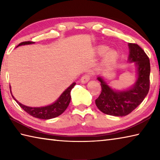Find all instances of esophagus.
Wrapping results in <instances>:
<instances>
[{
    "mask_svg": "<svg viewBox=\"0 0 160 160\" xmlns=\"http://www.w3.org/2000/svg\"><path fill=\"white\" fill-rule=\"evenodd\" d=\"M90 79V73H86L83 75V76L80 79V82L83 83V84H85L88 82L89 80Z\"/></svg>",
    "mask_w": 160,
    "mask_h": 160,
    "instance_id": "1",
    "label": "esophagus"
}]
</instances>
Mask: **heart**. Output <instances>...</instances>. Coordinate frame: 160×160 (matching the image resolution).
Here are the masks:
<instances>
[{"label": "heart", "mask_w": 160, "mask_h": 160, "mask_svg": "<svg viewBox=\"0 0 160 160\" xmlns=\"http://www.w3.org/2000/svg\"><path fill=\"white\" fill-rule=\"evenodd\" d=\"M106 51H107V48L104 47H101L99 48V53L101 54L104 53ZM116 53L113 51H110L104 56V58H103V62H104V63H110L114 60H116Z\"/></svg>", "instance_id": "heart-1"}]
</instances>
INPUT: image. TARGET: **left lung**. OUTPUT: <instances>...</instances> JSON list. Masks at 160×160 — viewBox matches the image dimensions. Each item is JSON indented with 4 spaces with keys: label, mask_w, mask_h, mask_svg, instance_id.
I'll return each mask as SVG.
<instances>
[{
    "label": "left lung",
    "mask_w": 160,
    "mask_h": 160,
    "mask_svg": "<svg viewBox=\"0 0 160 160\" xmlns=\"http://www.w3.org/2000/svg\"><path fill=\"white\" fill-rule=\"evenodd\" d=\"M128 62L134 63L137 78L135 83L126 90H117L110 87L102 76L97 79L101 82L102 92L95 100L98 109L105 114L124 116L129 114L144 100L150 89V63L145 51L136 44L128 43Z\"/></svg>",
    "instance_id": "8db88e82"
}]
</instances>
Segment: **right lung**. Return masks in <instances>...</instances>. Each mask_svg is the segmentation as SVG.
<instances>
[{
  "label": "right lung",
  "instance_id": "right-lung-1",
  "mask_svg": "<svg viewBox=\"0 0 160 160\" xmlns=\"http://www.w3.org/2000/svg\"><path fill=\"white\" fill-rule=\"evenodd\" d=\"M34 42H24L20 43L18 47L23 45L32 44H34ZM75 85H76L75 82L72 83L66 90L63 92V93L61 94V96L58 97L57 100H56V101L52 103V104L47 105V106L45 107H32L25 106V105L21 104V103L19 102L12 94L11 88H10V90L13 99H14L15 100V102L20 105L22 109L24 111H25L27 113H28L29 115L32 116L33 117L40 119H51L60 116L61 113H63L65 111H66L67 107H68V105L70 104V99H71L70 92H71L72 89L74 88V86Z\"/></svg>",
  "mask_w": 160,
  "mask_h": 160
}]
</instances>
